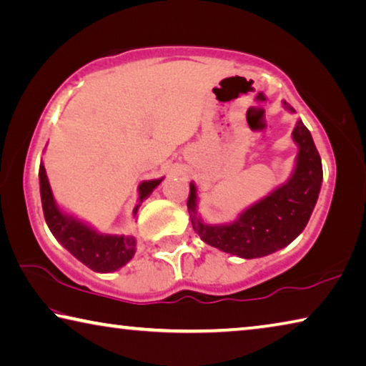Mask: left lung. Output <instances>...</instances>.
Returning <instances> with one entry per match:
<instances>
[{"mask_svg": "<svg viewBox=\"0 0 366 366\" xmlns=\"http://www.w3.org/2000/svg\"><path fill=\"white\" fill-rule=\"evenodd\" d=\"M292 137L299 145L292 177L231 224L208 226L197 218V189L190 182L187 208L192 226L203 242L240 258H259L289 245L305 229L318 200L323 166L312 134L302 121L297 122Z\"/></svg>", "mask_w": 366, "mask_h": 366, "instance_id": "left-lung-1", "label": "left lung"}]
</instances>
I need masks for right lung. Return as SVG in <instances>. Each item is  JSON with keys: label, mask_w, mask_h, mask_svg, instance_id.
I'll return each mask as SVG.
<instances>
[{"label": "right lung", "mask_w": 366, "mask_h": 366, "mask_svg": "<svg viewBox=\"0 0 366 366\" xmlns=\"http://www.w3.org/2000/svg\"><path fill=\"white\" fill-rule=\"evenodd\" d=\"M40 195L45 221L49 231L58 239V242L69 250L79 262L97 272H111L122 268L135 253V239L132 235H103L89 227L79 219L61 212L53 200L51 189L46 177L43 163L40 164ZM161 182L145 181L140 184L139 194L140 203L150 197L153 189H157ZM140 205L135 207L134 213H137Z\"/></svg>", "instance_id": "right-lung-1"}]
</instances>
